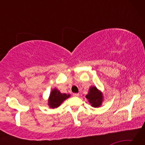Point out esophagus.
Listing matches in <instances>:
<instances>
[{
    "label": "esophagus",
    "instance_id": "1",
    "mask_svg": "<svg viewBox=\"0 0 145 145\" xmlns=\"http://www.w3.org/2000/svg\"><path fill=\"white\" fill-rule=\"evenodd\" d=\"M73 97H78V96H79V93H73Z\"/></svg>",
    "mask_w": 145,
    "mask_h": 145
}]
</instances>
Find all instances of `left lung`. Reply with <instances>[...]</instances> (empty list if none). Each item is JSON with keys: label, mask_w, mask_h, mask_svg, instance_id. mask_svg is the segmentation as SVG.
Masks as SVG:
<instances>
[{"label": "left lung", "mask_w": 145, "mask_h": 145, "mask_svg": "<svg viewBox=\"0 0 145 145\" xmlns=\"http://www.w3.org/2000/svg\"><path fill=\"white\" fill-rule=\"evenodd\" d=\"M92 107H99L102 105L104 101V95L101 91L99 90L96 86H91L88 94L86 95Z\"/></svg>", "instance_id": "1"}]
</instances>
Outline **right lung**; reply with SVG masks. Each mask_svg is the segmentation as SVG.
Returning <instances> with one entry per match:
<instances>
[{
	"label": "right lung",
	"mask_w": 145,
	"mask_h": 145,
	"mask_svg": "<svg viewBox=\"0 0 145 145\" xmlns=\"http://www.w3.org/2000/svg\"><path fill=\"white\" fill-rule=\"evenodd\" d=\"M70 97V94L61 93L57 88H54L50 92L48 100V105L51 109H55L59 107L66 99Z\"/></svg>",
	"instance_id": "obj_1"
}]
</instances>
